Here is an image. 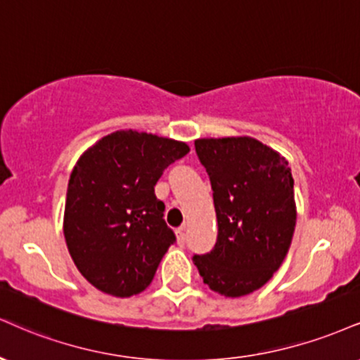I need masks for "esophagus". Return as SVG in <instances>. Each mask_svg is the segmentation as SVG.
Masks as SVG:
<instances>
[{
	"label": "esophagus",
	"instance_id": "34e87169",
	"mask_svg": "<svg viewBox=\"0 0 360 360\" xmlns=\"http://www.w3.org/2000/svg\"><path fill=\"white\" fill-rule=\"evenodd\" d=\"M176 235H177V243L183 246L186 243V226H181L176 229Z\"/></svg>",
	"mask_w": 360,
	"mask_h": 360
}]
</instances>
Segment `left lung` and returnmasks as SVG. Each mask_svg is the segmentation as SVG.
<instances>
[{"label": "left lung", "instance_id": "obj_1", "mask_svg": "<svg viewBox=\"0 0 360 360\" xmlns=\"http://www.w3.org/2000/svg\"><path fill=\"white\" fill-rule=\"evenodd\" d=\"M210 176L218 240L194 255L202 281L224 297L262 288L287 257L297 223L288 161L253 137L198 139Z\"/></svg>", "mask_w": 360, "mask_h": 360}]
</instances>
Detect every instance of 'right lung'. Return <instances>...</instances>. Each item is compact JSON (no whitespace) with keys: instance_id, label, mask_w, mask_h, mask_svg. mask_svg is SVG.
Here are the masks:
<instances>
[{"instance_id":"1","label":"right lung","mask_w":360,"mask_h":360,"mask_svg":"<svg viewBox=\"0 0 360 360\" xmlns=\"http://www.w3.org/2000/svg\"><path fill=\"white\" fill-rule=\"evenodd\" d=\"M188 153L184 142L129 129L80 155L68 181L63 235L73 263L95 288L124 298L149 287L176 241L154 186Z\"/></svg>"}]
</instances>
